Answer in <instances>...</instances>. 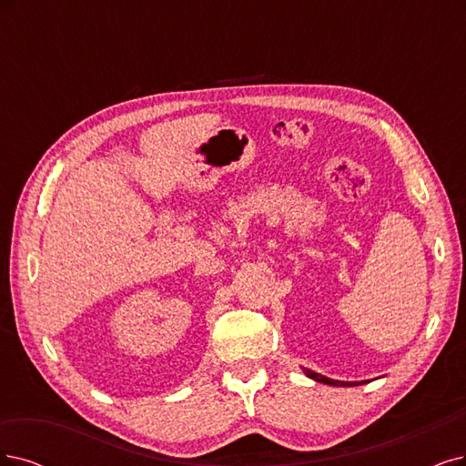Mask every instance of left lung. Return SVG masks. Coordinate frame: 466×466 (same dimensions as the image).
Segmentation results:
<instances>
[{
	"label": "left lung",
	"mask_w": 466,
	"mask_h": 466,
	"mask_svg": "<svg viewBox=\"0 0 466 466\" xmlns=\"http://www.w3.org/2000/svg\"><path fill=\"white\" fill-rule=\"evenodd\" d=\"M305 374H307L309 378H313V380L320 382V384H330V386H355V384H363V382H338V380H330V378H326V376H322V374H317V372L309 370V369H305Z\"/></svg>",
	"instance_id": "obj_1"
}]
</instances>
